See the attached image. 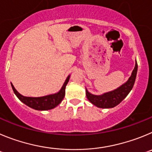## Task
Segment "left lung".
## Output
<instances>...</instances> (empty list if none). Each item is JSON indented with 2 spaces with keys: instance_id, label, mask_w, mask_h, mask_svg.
<instances>
[{
  "instance_id": "obj_1",
  "label": "left lung",
  "mask_w": 152,
  "mask_h": 152,
  "mask_svg": "<svg viewBox=\"0 0 152 152\" xmlns=\"http://www.w3.org/2000/svg\"><path fill=\"white\" fill-rule=\"evenodd\" d=\"M137 69L138 65L137 63L136 62V66L129 80L118 88L110 92L105 93L102 95H94L90 94L86 89L87 98L91 104L101 108H111L117 106L128 95L129 91L132 90L136 80Z\"/></svg>"
}]
</instances>
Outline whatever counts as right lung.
<instances>
[{
	"mask_svg": "<svg viewBox=\"0 0 152 152\" xmlns=\"http://www.w3.org/2000/svg\"><path fill=\"white\" fill-rule=\"evenodd\" d=\"M69 79V76L66 78V81L64 83V86L60 90L59 92L54 94V95H49L47 96L39 97V98H32V97H25L20 95L18 91L15 89L14 86L11 83L12 88L14 91L15 95L22 102L26 104L27 106L38 110H47L54 108L55 107L59 104L65 96V88L66 84L68 83Z\"/></svg>",
	"mask_w": 152,
	"mask_h": 152,
	"instance_id": "obj_1",
	"label": "right lung"
}]
</instances>
